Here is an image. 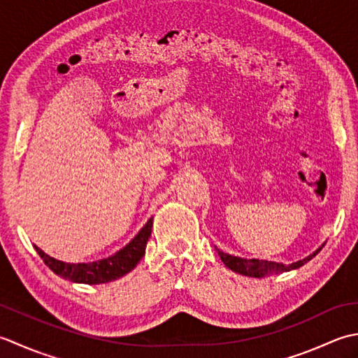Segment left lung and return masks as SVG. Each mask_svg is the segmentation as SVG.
I'll use <instances>...</instances> for the list:
<instances>
[{
    "instance_id": "obj_1",
    "label": "left lung",
    "mask_w": 358,
    "mask_h": 358,
    "mask_svg": "<svg viewBox=\"0 0 358 358\" xmlns=\"http://www.w3.org/2000/svg\"><path fill=\"white\" fill-rule=\"evenodd\" d=\"M324 247V244L313 252L312 255H309L308 258L300 259L296 262H292L289 266H284L281 262H275V261H264V259H245V258H239V257H233V255L225 253L222 250L217 249L215 247V250L220 255V258L222 259V262L225 266H227L230 271L241 273V275H245V276H255V278H261V276H266V275H272V273H281V272H289V271H294V268H298L304 266L306 262L310 261L315 255L322 250Z\"/></svg>"
}]
</instances>
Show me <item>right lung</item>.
<instances>
[{"instance_id": "add662e5", "label": "right lung", "mask_w": 358, "mask_h": 358, "mask_svg": "<svg viewBox=\"0 0 358 358\" xmlns=\"http://www.w3.org/2000/svg\"><path fill=\"white\" fill-rule=\"evenodd\" d=\"M151 227L152 217L148 220V222L143 225L142 230L138 231L122 250L111 255V257L94 262L71 264V262L58 261L52 257H49V255H46L36 245L34 247L50 271L55 275L62 276L63 280L82 284H103L122 278L123 275H127L137 266V262L141 261L145 255V247H147L148 238L151 236Z\"/></svg>"}]
</instances>
